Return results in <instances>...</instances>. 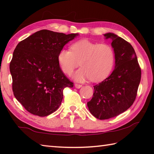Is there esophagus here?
<instances>
[{
  "instance_id": "34e87169",
  "label": "esophagus",
  "mask_w": 154,
  "mask_h": 154,
  "mask_svg": "<svg viewBox=\"0 0 154 154\" xmlns=\"http://www.w3.org/2000/svg\"><path fill=\"white\" fill-rule=\"evenodd\" d=\"M75 88H77V89H79V88H80L81 87H82V85H80V84H78V83H75Z\"/></svg>"
}]
</instances>
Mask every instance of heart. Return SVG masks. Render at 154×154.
I'll return each mask as SVG.
<instances>
[{"mask_svg":"<svg viewBox=\"0 0 154 154\" xmlns=\"http://www.w3.org/2000/svg\"><path fill=\"white\" fill-rule=\"evenodd\" d=\"M71 49H61L58 62L62 71L68 75H71L80 62L82 68L73 75L75 81L83 82L91 79L100 82L111 73L115 64V52L110 45L82 39L72 44Z\"/></svg>","mask_w":154,"mask_h":154,"instance_id":"obj_1","label":"heart"}]
</instances>
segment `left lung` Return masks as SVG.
Instances as JSON below:
<instances>
[{
    "instance_id": "1",
    "label": "left lung",
    "mask_w": 154,
    "mask_h": 154,
    "mask_svg": "<svg viewBox=\"0 0 154 154\" xmlns=\"http://www.w3.org/2000/svg\"><path fill=\"white\" fill-rule=\"evenodd\" d=\"M110 38L115 52V69L110 76L94 86L92 98L88 102L89 111L99 119H107L124 113L133 104L141 77V70L134 48L113 33Z\"/></svg>"
}]
</instances>
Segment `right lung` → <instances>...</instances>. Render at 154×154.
<instances>
[{
    "instance_id": "obj_1",
    "label": "right lung",
    "mask_w": 154,
    "mask_h": 154,
    "mask_svg": "<svg viewBox=\"0 0 154 154\" xmlns=\"http://www.w3.org/2000/svg\"><path fill=\"white\" fill-rule=\"evenodd\" d=\"M78 35L41 30L17 44L9 66L13 92L29 113L40 117L54 113L61 105L63 90L73 87L60 69L58 54Z\"/></svg>"
}]
</instances>
